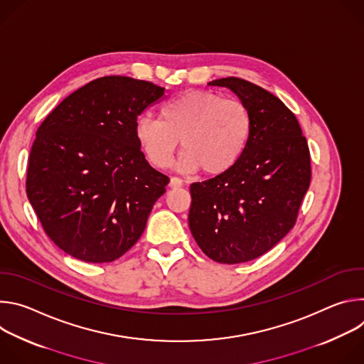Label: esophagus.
Masks as SVG:
<instances>
[{
    "mask_svg": "<svg viewBox=\"0 0 364 364\" xmlns=\"http://www.w3.org/2000/svg\"><path fill=\"white\" fill-rule=\"evenodd\" d=\"M183 186V180L178 178V177H171L170 178V187L171 188H177V187H181Z\"/></svg>",
    "mask_w": 364,
    "mask_h": 364,
    "instance_id": "esophagus-1",
    "label": "esophagus"
}]
</instances>
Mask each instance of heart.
<instances>
[{
  "mask_svg": "<svg viewBox=\"0 0 364 364\" xmlns=\"http://www.w3.org/2000/svg\"><path fill=\"white\" fill-rule=\"evenodd\" d=\"M161 119L142 115L135 136L148 161L166 167L181 141L178 167L220 176L233 168L243 155L252 134V115L239 99L193 90L168 100Z\"/></svg>",
  "mask_w": 364,
  "mask_h": 364,
  "instance_id": "1",
  "label": "heart"
}]
</instances>
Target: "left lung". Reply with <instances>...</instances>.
<instances>
[{"instance_id": "1", "label": "left lung", "mask_w": 364, "mask_h": 364, "mask_svg": "<svg viewBox=\"0 0 364 364\" xmlns=\"http://www.w3.org/2000/svg\"><path fill=\"white\" fill-rule=\"evenodd\" d=\"M249 108V144L229 171L190 186L188 226L219 264H242L272 249L294 226L311 181V159L295 115L282 100L239 77L209 83Z\"/></svg>"}]
</instances>
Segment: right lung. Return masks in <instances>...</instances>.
Instances as JSON below:
<instances>
[{"label":"right lung","mask_w":364,"mask_h":364,"mask_svg":"<svg viewBox=\"0 0 364 364\" xmlns=\"http://www.w3.org/2000/svg\"><path fill=\"white\" fill-rule=\"evenodd\" d=\"M163 95L151 82L99 77L38 127L26 191L46 235L68 255L112 262L141 237L170 178L145 160L135 124Z\"/></svg>","instance_id":"add662e5"}]
</instances>
